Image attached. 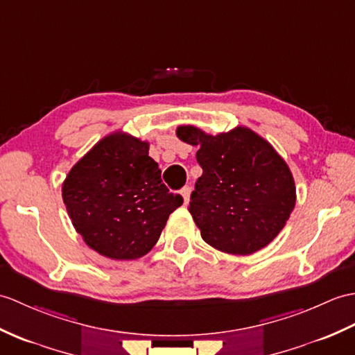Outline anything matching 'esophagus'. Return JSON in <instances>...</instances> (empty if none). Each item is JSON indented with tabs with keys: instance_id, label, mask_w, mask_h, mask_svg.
<instances>
[{
	"instance_id": "esophagus-1",
	"label": "esophagus",
	"mask_w": 355,
	"mask_h": 355,
	"mask_svg": "<svg viewBox=\"0 0 355 355\" xmlns=\"http://www.w3.org/2000/svg\"><path fill=\"white\" fill-rule=\"evenodd\" d=\"M191 192H192V187L191 186H184L183 189H181V196H183V201L184 204L189 202V200H191Z\"/></svg>"
}]
</instances>
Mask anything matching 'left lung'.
Instances as JSON below:
<instances>
[{
    "mask_svg": "<svg viewBox=\"0 0 355 355\" xmlns=\"http://www.w3.org/2000/svg\"><path fill=\"white\" fill-rule=\"evenodd\" d=\"M177 136L200 146L202 175L189 211L204 241L234 255H250L274 241L296 201L292 172L274 146L246 127L211 136L181 125Z\"/></svg>",
    "mask_w": 355,
    "mask_h": 355,
    "instance_id": "obj_1",
    "label": "left lung"
}]
</instances>
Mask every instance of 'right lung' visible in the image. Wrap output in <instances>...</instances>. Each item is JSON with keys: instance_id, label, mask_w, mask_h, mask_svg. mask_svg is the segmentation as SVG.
Returning <instances> with one entry per match:
<instances>
[{"instance_id": "obj_1", "label": "right lung", "mask_w": 355, "mask_h": 355, "mask_svg": "<svg viewBox=\"0 0 355 355\" xmlns=\"http://www.w3.org/2000/svg\"><path fill=\"white\" fill-rule=\"evenodd\" d=\"M148 150V142L116 131L73 164L63 181L73 228L104 257L135 260L150 252L171 213L183 204L163 184Z\"/></svg>"}]
</instances>
